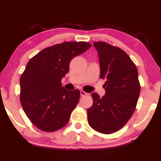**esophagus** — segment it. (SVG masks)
Masks as SVG:
<instances>
[{"label": "esophagus", "instance_id": "1", "mask_svg": "<svg viewBox=\"0 0 161 161\" xmlns=\"http://www.w3.org/2000/svg\"><path fill=\"white\" fill-rule=\"evenodd\" d=\"M80 94H81V96L83 97V96H85L86 95H87V92H86L83 91V90H81V91H80Z\"/></svg>", "mask_w": 161, "mask_h": 161}]
</instances>
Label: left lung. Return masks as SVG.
<instances>
[{
    "instance_id": "obj_1",
    "label": "left lung",
    "mask_w": 161,
    "mask_h": 161,
    "mask_svg": "<svg viewBox=\"0 0 161 161\" xmlns=\"http://www.w3.org/2000/svg\"><path fill=\"white\" fill-rule=\"evenodd\" d=\"M100 62V78L106 79V93H92L93 103L87 108L90 126L104 134L117 132L128 123L140 94L137 68L127 53L106 42H93Z\"/></svg>"
}]
</instances>
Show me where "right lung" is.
<instances>
[{
  "mask_svg": "<svg viewBox=\"0 0 161 161\" xmlns=\"http://www.w3.org/2000/svg\"><path fill=\"white\" fill-rule=\"evenodd\" d=\"M91 44L63 42L47 47L28 61L20 77V102L33 125L45 132L64 127L80 100V91H69L61 80L69 71L74 57Z\"/></svg>",
  "mask_w": 161,
  "mask_h": 161,
  "instance_id": "1",
  "label": "right lung"
}]
</instances>
